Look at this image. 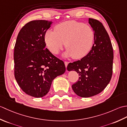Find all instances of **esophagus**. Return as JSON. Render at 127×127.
<instances>
[{"mask_svg": "<svg viewBox=\"0 0 127 127\" xmlns=\"http://www.w3.org/2000/svg\"><path fill=\"white\" fill-rule=\"evenodd\" d=\"M68 63H69L68 62H67V61H65V62H64V64H65V65L66 68V67H67V65H68Z\"/></svg>", "mask_w": 127, "mask_h": 127, "instance_id": "1", "label": "esophagus"}]
</instances>
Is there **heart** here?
Here are the masks:
<instances>
[{
	"label": "heart",
	"mask_w": 127,
	"mask_h": 127,
	"mask_svg": "<svg viewBox=\"0 0 127 127\" xmlns=\"http://www.w3.org/2000/svg\"><path fill=\"white\" fill-rule=\"evenodd\" d=\"M95 39V34L91 27L75 21L58 24L55 31L46 33L45 41L48 49L58 54L65 44V55L74 59H81L90 52Z\"/></svg>",
	"instance_id": "obj_1"
}]
</instances>
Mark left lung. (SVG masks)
<instances>
[{"label":"left lung","mask_w":127,"mask_h":127,"mask_svg":"<svg viewBox=\"0 0 127 127\" xmlns=\"http://www.w3.org/2000/svg\"><path fill=\"white\" fill-rule=\"evenodd\" d=\"M95 34L92 50L81 60L70 63L68 71H76L79 80L72 85L77 95L91 97L103 91L111 80L112 75L114 52L111 40L104 26L99 21L89 18Z\"/></svg>","instance_id":"left-lung-1"}]
</instances>
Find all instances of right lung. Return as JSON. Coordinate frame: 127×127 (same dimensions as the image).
<instances>
[{"mask_svg":"<svg viewBox=\"0 0 127 127\" xmlns=\"http://www.w3.org/2000/svg\"><path fill=\"white\" fill-rule=\"evenodd\" d=\"M52 22L34 20L18 34L14 47V75L22 91L35 98L45 96L54 79L65 71L63 61L45 48V36Z\"/></svg>","mask_w":127,"mask_h":127,"instance_id":"1","label":"right lung"}]
</instances>
